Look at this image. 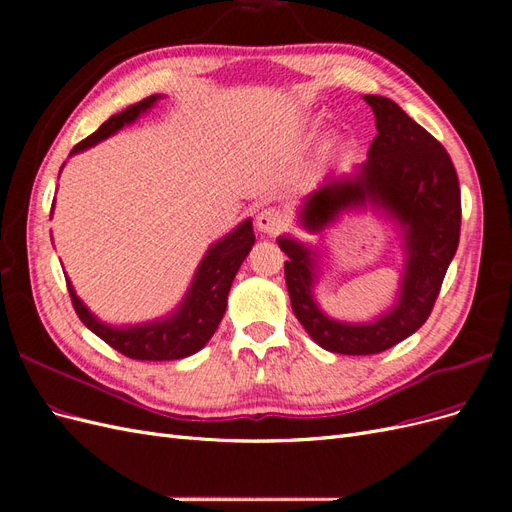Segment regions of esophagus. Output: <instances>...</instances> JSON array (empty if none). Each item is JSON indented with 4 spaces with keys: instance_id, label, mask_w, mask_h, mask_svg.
<instances>
[{
    "instance_id": "1",
    "label": "esophagus",
    "mask_w": 512,
    "mask_h": 512,
    "mask_svg": "<svg viewBox=\"0 0 512 512\" xmlns=\"http://www.w3.org/2000/svg\"><path fill=\"white\" fill-rule=\"evenodd\" d=\"M288 224H290L288 222V215L282 209H277V207L262 209L258 213V218H256V228L260 232H265V235H271V237L280 235L282 230L288 228Z\"/></svg>"
}]
</instances>
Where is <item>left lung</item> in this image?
Masks as SVG:
<instances>
[{"label":"left lung","mask_w":512,"mask_h":512,"mask_svg":"<svg viewBox=\"0 0 512 512\" xmlns=\"http://www.w3.org/2000/svg\"><path fill=\"white\" fill-rule=\"evenodd\" d=\"M378 134L354 179L329 177L307 196L303 226L320 230L339 211L365 200L395 213L406 226L408 267L397 307L374 324H342L312 299V258L305 245L282 237L280 247L294 316L316 344L337 354H378L404 342L429 318L461 230V190L451 156L423 126L382 96H365Z\"/></svg>","instance_id":"left-lung-1"}]
</instances>
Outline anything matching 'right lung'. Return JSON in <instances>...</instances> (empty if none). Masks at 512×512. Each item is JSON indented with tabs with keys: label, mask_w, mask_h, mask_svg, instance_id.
<instances>
[{
	"label": "right lung",
	"mask_w": 512,
	"mask_h": 512,
	"mask_svg": "<svg viewBox=\"0 0 512 512\" xmlns=\"http://www.w3.org/2000/svg\"><path fill=\"white\" fill-rule=\"evenodd\" d=\"M158 96H149L141 102L128 106L123 113L108 117L102 126L76 143L72 153L83 151L91 145H96L102 138L111 136L119 128L132 123L143 111H147ZM64 168V166H61ZM254 228L252 222H243L235 232H230L226 239L218 245H213L207 252L205 260L200 262L198 273L192 282V288L185 297L183 305L177 309V314L162 322L145 324V327H132V329H113L106 327L100 320H96L87 312V307L76 297L70 282L68 292L76 316L89 331H94L100 339L115 348L117 352L130 356L136 361H177L183 356H190L203 348L211 335L218 329V324L226 312L228 290L232 280L243 265L245 256L250 254L254 245Z\"/></svg>",
	"instance_id": "obj_1"
}]
</instances>
